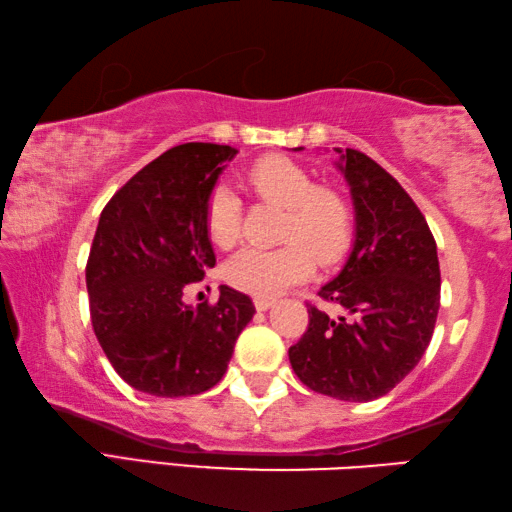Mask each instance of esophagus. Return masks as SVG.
Listing matches in <instances>:
<instances>
[{"label": "esophagus", "mask_w": 512, "mask_h": 512, "mask_svg": "<svg viewBox=\"0 0 512 512\" xmlns=\"http://www.w3.org/2000/svg\"><path fill=\"white\" fill-rule=\"evenodd\" d=\"M254 306H256V310H258V312H265V310H270V308L274 306V299H263V297H258V299H254Z\"/></svg>", "instance_id": "obj_1"}]
</instances>
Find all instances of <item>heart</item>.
Here are the masks:
<instances>
[{"label": "heart", "instance_id": "obj_1", "mask_svg": "<svg viewBox=\"0 0 512 512\" xmlns=\"http://www.w3.org/2000/svg\"><path fill=\"white\" fill-rule=\"evenodd\" d=\"M256 197L283 206L276 249H242L224 265V281L251 297L272 299L308 279L315 258L333 265L353 242V209L333 186H321L306 168L288 157H265L247 170ZM240 200L227 186L206 197L204 229L215 247L229 249L240 238Z\"/></svg>", "mask_w": 512, "mask_h": 512}]
</instances>
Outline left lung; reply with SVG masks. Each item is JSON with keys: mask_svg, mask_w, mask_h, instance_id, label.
<instances>
[{"mask_svg": "<svg viewBox=\"0 0 512 512\" xmlns=\"http://www.w3.org/2000/svg\"><path fill=\"white\" fill-rule=\"evenodd\" d=\"M335 150L353 195L355 242L344 270L319 290L339 315L308 306L310 324L290 346V364L312 391L369 402L405 380L432 342L441 267L405 188L364 152Z\"/></svg>", "mask_w": 512, "mask_h": 512, "instance_id": "8db88e82", "label": "left lung"}]
</instances>
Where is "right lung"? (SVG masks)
<instances>
[{"instance_id":"add662e5","label":"right lung","mask_w":512,"mask_h":512,"mask_svg":"<svg viewBox=\"0 0 512 512\" xmlns=\"http://www.w3.org/2000/svg\"><path fill=\"white\" fill-rule=\"evenodd\" d=\"M236 148L182 143L114 193L98 218L85 279L94 335L114 371L157 398L197 396L227 373L254 303L220 285L218 303L186 306L184 288L215 265L206 197Z\"/></svg>"}]
</instances>
